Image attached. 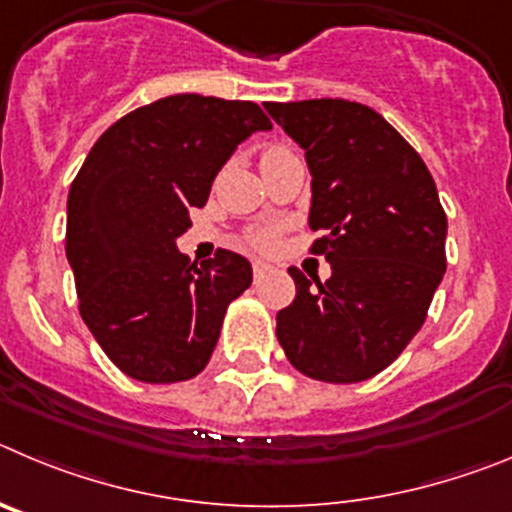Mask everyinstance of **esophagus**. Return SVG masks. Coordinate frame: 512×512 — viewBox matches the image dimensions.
<instances>
[{
    "label": "esophagus",
    "mask_w": 512,
    "mask_h": 512,
    "mask_svg": "<svg viewBox=\"0 0 512 512\" xmlns=\"http://www.w3.org/2000/svg\"><path fill=\"white\" fill-rule=\"evenodd\" d=\"M267 270H270V267H267L265 262H260V260H255V262H252V273H255V280H260L262 275L267 273Z\"/></svg>",
    "instance_id": "esophagus-1"
}]
</instances>
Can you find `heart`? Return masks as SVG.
Segmentation results:
<instances>
[{
	"instance_id": "b5f03b06",
	"label": "heart",
	"mask_w": 512,
	"mask_h": 512,
	"mask_svg": "<svg viewBox=\"0 0 512 512\" xmlns=\"http://www.w3.org/2000/svg\"><path fill=\"white\" fill-rule=\"evenodd\" d=\"M280 150H285V147H280V145L267 147L265 153H262V158H265V155L280 153ZM278 239H280V232L275 227H255V229H250V232H245V245L252 247V250H260V252L273 250V247L278 245Z\"/></svg>"
}]
</instances>
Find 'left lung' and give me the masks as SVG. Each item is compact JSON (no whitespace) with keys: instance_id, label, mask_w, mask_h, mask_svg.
<instances>
[{"instance_id":"obj_1","label":"left lung","mask_w":512,"mask_h":512,"mask_svg":"<svg viewBox=\"0 0 512 512\" xmlns=\"http://www.w3.org/2000/svg\"><path fill=\"white\" fill-rule=\"evenodd\" d=\"M306 150L316 285L288 267L296 298L278 311V342L311 380L362 382L382 372L426 321L446 273V214L421 155L375 109L347 99L267 101Z\"/></svg>"}]
</instances>
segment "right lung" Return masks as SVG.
Wrapping results in <instances>:
<instances>
[{"mask_svg": "<svg viewBox=\"0 0 512 512\" xmlns=\"http://www.w3.org/2000/svg\"><path fill=\"white\" fill-rule=\"evenodd\" d=\"M270 127L252 101L165 96L117 119L73 178L66 255L78 311L132 380L183 382L209 365L252 267L229 250L196 265L176 239L234 147Z\"/></svg>", "mask_w": 512, "mask_h": 512, "instance_id": "obj_1", "label": "right lung"}]
</instances>
